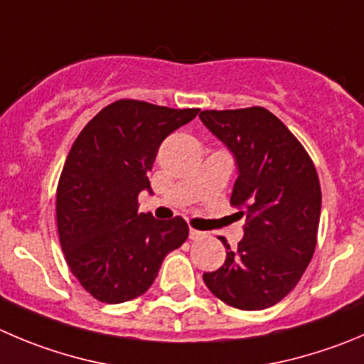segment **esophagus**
Listing matches in <instances>:
<instances>
[{"label":"esophagus","instance_id":"1","mask_svg":"<svg viewBox=\"0 0 364 364\" xmlns=\"http://www.w3.org/2000/svg\"><path fill=\"white\" fill-rule=\"evenodd\" d=\"M202 237H205V232L202 230H196V228H189V240L196 241V240H202Z\"/></svg>","mask_w":364,"mask_h":364}]
</instances>
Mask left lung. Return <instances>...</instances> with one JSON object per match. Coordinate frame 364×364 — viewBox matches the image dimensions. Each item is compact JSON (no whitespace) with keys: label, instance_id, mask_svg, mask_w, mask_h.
<instances>
[{"label":"left lung","instance_id":"8db88e82","mask_svg":"<svg viewBox=\"0 0 364 364\" xmlns=\"http://www.w3.org/2000/svg\"><path fill=\"white\" fill-rule=\"evenodd\" d=\"M200 119L237 162L230 205L247 218L236 250L203 273L214 296L243 311L275 306L302 279L316 248L321 189L299 139L264 107L202 110Z\"/></svg>","mask_w":364,"mask_h":364}]
</instances>
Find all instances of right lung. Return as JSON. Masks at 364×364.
Here are the masks:
<instances>
[{
    "instance_id": "obj_1",
    "label": "right lung",
    "mask_w": 364,
    "mask_h": 364,
    "mask_svg": "<svg viewBox=\"0 0 364 364\" xmlns=\"http://www.w3.org/2000/svg\"><path fill=\"white\" fill-rule=\"evenodd\" d=\"M198 112L117 100L73 143L57 186L58 240L71 273L100 302L143 295L166 255L188 240L182 218L139 213L137 196L150 189L162 141Z\"/></svg>"
}]
</instances>
